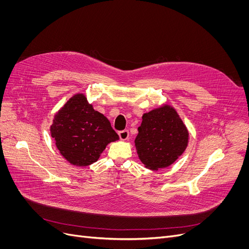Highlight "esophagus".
Returning <instances> with one entry per match:
<instances>
[{
  "label": "esophagus",
  "instance_id": "esophagus-1",
  "mask_svg": "<svg viewBox=\"0 0 249 249\" xmlns=\"http://www.w3.org/2000/svg\"><path fill=\"white\" fill-rule=\"evenodd\" d=\"M119 137L123 141L127 140L129 138V131H128V130H123V131H120L119 132Z\"/></svg>",
  "mask_w": 249,
  "mask_h": 249
}]
</instances>
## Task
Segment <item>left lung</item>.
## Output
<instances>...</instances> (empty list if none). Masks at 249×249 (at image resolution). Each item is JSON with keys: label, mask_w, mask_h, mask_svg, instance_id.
Instances as JSON below:
<instances>
[{"label": "left lung", "mask_w": 249, "mask_h": 249, "mask_svg": "<svg viewBox=\"0 0 249 249\" xmlns=\"http://www.w3.org/2000/svg\"><path fill=\"white\" fill-rule=\"evenodd\" d=\"M189 130L177 110L163 104L142 116L135 138L140 161L151 171L172 165L189 144Z\"/></svg>", "instance_id": "obj_1"}]
</instances>
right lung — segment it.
Returning <instances> with one entry per match:
<instances>
[{"label":"right lung","instance_id":"right-lung-1","mask_svg":"<svg viewBox=\"0 0 249 249\" xmlns=\"http://www.w3.org/2000/svg\"><path fill=\"white\" fill-rule=\"evenodd\" d=\"M50 134L63 158L82 167L96 162L109 143L119 139L108 118L83 93L74 94L54 114Z\"/></svg>","mask_w":249,"mask_h":249}]
</instances>
